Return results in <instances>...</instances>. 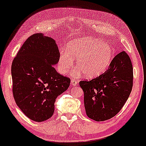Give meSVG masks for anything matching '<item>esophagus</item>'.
Segmentation results:
<instances>
[{
	"mask_svg": "<svg viewBox=\"0 0 146 146\" xmlns=\"http://www.w3.org/2000/svg\"><path fill=\"white\" fill-rule=\"evenodd\" d=\"M71 85L73 86H75L78 84V81L75 80H72L71 81Z\"/></svg>",
	"mask_w": 146,
	"mask_h": 146,
	"instance_id": "obj_1",
	"label": "esophagus"
}]
</instances>
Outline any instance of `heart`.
I'll return each mask as SVG.
<instances>
[{
  "instance_id": "1",
  "label": "heart",
  "mask_w": 146,
  "mask_h": 146,
  "mask_svg": "<svg viewBox=\"0 0 146 146\" xmlns=\"http://www.w3.org/2000/svg\"><path fill=\"white\" fill-rule=\"evenodd\" d=\"M112 47L92 37L74 40L67 46V52H62L58 60V70L62 74L67 73L78 60V68L72 71L73 76L84 73L88 78L99 76L108 69L113 59Z\"/></svg>"
}]
</instances>
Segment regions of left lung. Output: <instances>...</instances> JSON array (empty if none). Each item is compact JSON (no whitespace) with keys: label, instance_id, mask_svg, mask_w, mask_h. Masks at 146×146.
Instances as JSON below:
<instances>
[{"label":"left lung","instance_id":"left-lung-1","mask_svg":"<svg viewBox=\"0 0 146 146\" xmlns=\"http://www.w3.org/2000/svg\"><path fill=\"white\" fill-rule=\"evenodd\" d=\"M133 80L132 63L123 51L113 58L104 73L90 81L80 82L88 117L100 122L115 116L131 94Z\"/></svg>","mask_w":146,"mask_h":146}]
</instances>
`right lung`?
Returning a JSON list of instances; mask_svg holds the SVG:
<instances>
[{
	"instance_id": "1",
	"label": "right lung",
	"mask_w": 146,
	"mask_h": 146,
	"mask_svg": "<svg viewBox=\"0 0 146 146\" xmlns=\"http://www.w3.org/2000/svg\"><path fill=\"white\" fill-rule=\"evenodd\" d=\"M59 57L55 40L36 33L26 39L12 62L14 99L21 111L35 122L53 115L56 98L69 87L71 80L53 66Z\"/></svg>"
}]
</instances>
